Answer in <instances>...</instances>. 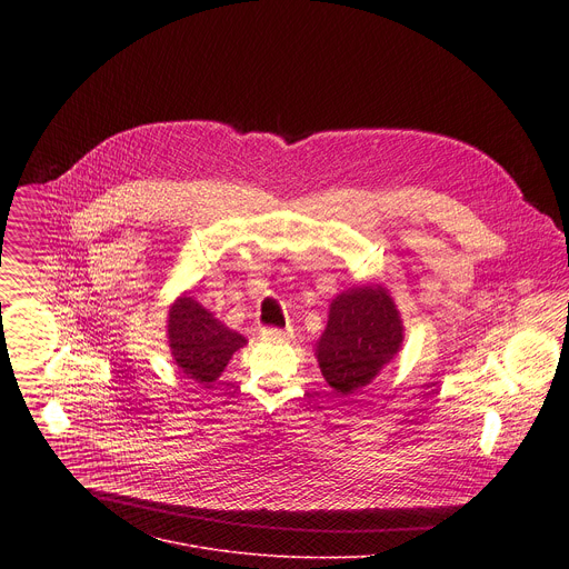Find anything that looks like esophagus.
Instances as JSON below:
<instances>
[{"label": "esophagus", "instance_id": "1", "mask_svg": "<svg viewBox=\"0 0 569 569\" xmlns=\"http://www.w3.org/2000/svg\"><path fill=\"white\" fill-rule=\"evenodd\" d=\"M261 338L268 340V342H281V340H288V338H290V331L274 329V327H266V329H261Z\"/></svg>", "mask_w": 569, "mask_h": 569}]
</instances>
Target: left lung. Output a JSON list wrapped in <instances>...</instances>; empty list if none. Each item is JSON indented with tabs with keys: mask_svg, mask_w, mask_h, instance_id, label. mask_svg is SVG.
Masks as SVG:
<instances>
[{
	"mask_svg": "<svg viewBox=\"0 0 569 569\" xmlns=\"http://www.w3.org/2000/svg\"><path fill=\"white\" fill-rule=\"evenodd\" d=\"M400 342L402 323L391 297L380 286H362L331 303L327 331L317 342V362L336 391L351 393L376 378Z\"/></svg>",
	"mask_w": 569,
	"mask_h": 569,
	"instance_id": "8db88e82",
	"label": "left lung"
}]
</instances>
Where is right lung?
Wrapping results in <instances>:
<instances>
[{"instance_id":"obj_1","label":"right lung","mask_w":569,"mask_h":569,"mask_svg":"<svg viewBox=\"0 0 569 569\" xmlns=\"http://www.w3.org/2000/svg\"><path fill=\"white\" fill-rule=\"evenodd\" d=\"M246 342L191 297L178 299L169 312L171 353L184 376L200 385L218 380L233 351Z\"/></svg>"}]
</instances>
